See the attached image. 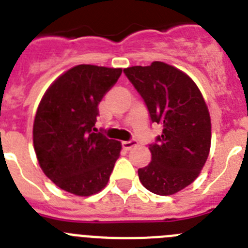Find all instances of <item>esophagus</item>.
I'll return each mask as SVG.
<instances>
[{
  "instance_id": "1",
  "label": "esophagus",
  "mask_w": 248,
  "mask_h": 248,
  "mask_svg": "<svg viewBox=\"0 0 248 248\" xmlns=\"http://www.w3.org/2000/svg\"><path fill=\"white\" fill-rule=\"evenodd\" d=\"M137 140H128V141H123L122 143V145H123V148L125 149V150H130L131 148H133V146H135L137 145Z\"/></svg>"
}]
</instances>
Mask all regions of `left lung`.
Wrapping results in <instances>:
<instances>
[{"instance_id": "obj_1", "label": "left lung", "mask_w": 248, "mask_h": 248, "mask_svg": "<svg viewBox=\"0 0 248 248\" xmlns=\"http://www.w3.org/2000/svg\"><path fill=\"white\" fill-rule=\"evenodd\" d=\"M141 95L153 123L163 125L150 144L151 163L138 170L140 183L156 195H174L194 183L211 145V119L202 94L187 74L164 62L124 69Z\"/></svg>"}]
</instances>
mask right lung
I'll list each match as a JSON object with an SVG mask.
<instances>
[{
  "label": "right lung",
  "mask_w": 248,
  "mask_h": 248,
  "mask_svg": "<svg viewBox=\"0 0 248 248\" xmlns=\"http://www.w3.org/2000/svg\"><path fill=\"white\" fill-rule=\"evenodd\" d=\"M122 68L79 64L46 91L33 123V146L41 169L58 187L91 196L107 186L122 144L93 128L100 100Z\"/></svg>",
  "instance_id": "add662e5"
}]
</instances>
